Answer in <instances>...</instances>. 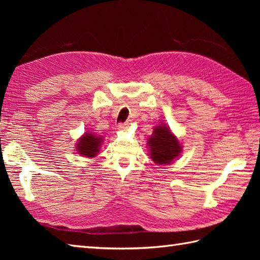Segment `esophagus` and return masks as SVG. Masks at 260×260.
<instances>
[{"label": "esophagus", "instance_id": "1", "mask_svg": "<svg viewBox=\"0 0 260 260\" xmlns=\"http://www.w3.org/2000/svg\"><path fill=\"white\" fill-rule=\"evenodd\" d=\"M128 126H129V123H128V121H126V123H119V124L117 125L118 129H121V131H125V129H127V128H128Z\"/></svg>", "mask_w": 260, "mask_h": 260}]
</instances>
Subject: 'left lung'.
<instances>
[{
  "instance_id": "left-lung-1",
  "label": "left lung",
  "mask_w": 260,
  "mask_h": 260,
  "mask_svg": "<svg viewBox=\"0 0 260 260\" xmlns=\"http://www.w3.org/2000/svg\"><path fill=\"white\" fill-rule=\"evenodd\" d=\"M151 158L157 164H170L179 156L181 146L168 126H156L148 140Z\"/></svg>"
}]
</instances>
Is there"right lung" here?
I'll use <instances>...</instances> for the list:
<instances>
[{
  "label": "right lung",
  "instance_id": "1",
  "mask_svg": "<svg viewBox=\"0 0 260 260\" xmlns=\"http://www.w3.org/2000/svg\"><path fill=\"white\" fill-rule=\"evenodd\" d=\"M102 139L95 134L86 133L84 136L77 143V151L79 152L81 155H85L87 157H92L98 154L99 147H101Z\"/></svg>",
  "mask_w": 260,
  "mask_h": 260
}]
</instances>
